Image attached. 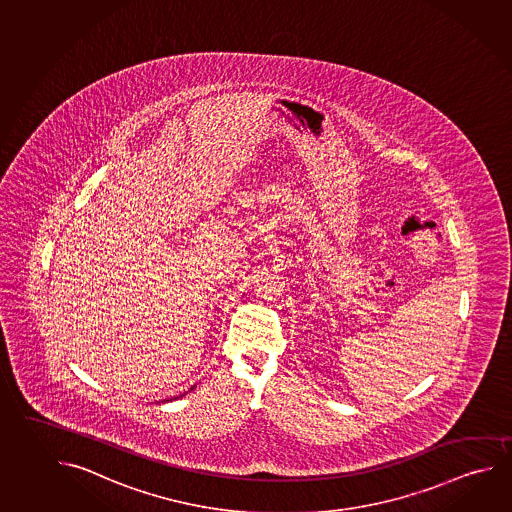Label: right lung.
Wrapping results in <instances>:
<instances>
[{
  "mask_svg": "<svg viewBox=\"0 0 512 512\" xmlns=\"http://www.w3.org/2000/svg\"><path fill=\"white\" fill-rule=\"evenodd\" d=\"M193 389H195V387H191V389H190V390H193ZM186 394H188V392H186Z\"/></svg>",
  "mask_w": 512,
  "mask_h": 512,
  "instance_id": "obj_1",
  "label": "right lung"
}]
</instances>
